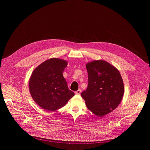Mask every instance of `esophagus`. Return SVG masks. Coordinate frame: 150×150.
<instances>
[{
	"label": "esophagus",
	"mask_w": 150,
	"mask_h": 150,
	"mask_svg": "<svg viewBox=\"0 0 150 150\" xmlns=\"http://www.w3.org/2000/svg\"><path fill=\"white\" fill-rule=\"evenodd\" d=\"M75 94H76V95H79V94H81V90H80V89L76 91L75 92Z\"/></svg>",
	"instance_id": "esophagus-1"
}]
</instances>
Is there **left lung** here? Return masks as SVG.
I'll return each mask as SVG.
<instances>
[{"mask_svg":"<svg viewBox=\"0 0 150 150\" xmlns=\"http://www.w3.org/2000/svg\"><path fill=\"white\" fill-rule=\"evenodd\" d=\"M86 68L88 83L81 97L91 112L102 117L120 104L124 93L123 80L119 71L105 61H93Z\"/></svg>","mask_w":150,"mask_h":150,"instance_id":"1","label":"left lung"}]
</instances>
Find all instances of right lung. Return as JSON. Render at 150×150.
<instances>
[{
    "instance_id": "obj_1",
    "label": "right lung",
    "mask_w": 150,
    "mask_h": 150,
    "mask_svg": "<svg viewBox=\"0 0 150 150\" xmlns=\"http://www.w3.org/2000/svg\"><path fill=\"white\" fill-rule=\"evenodd\" d=\"M67 62L52 58L44 62L33 71L29 82L31 95L41 108L55 111L65 105L75 93L68 87L63 72Z\"/></svg>"
}]
</instances>
